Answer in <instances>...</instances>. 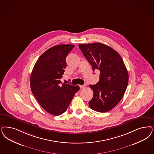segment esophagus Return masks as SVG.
Returning a JSON list of instances; mask_svg holds the SVG:
<instances>
[{
  "mask_svg": "<svg viewBox=\"0 0 154 154\" xmlns=\"http://www.w3.org/2000/svg\"><path fill=\"white\" fill-rule=\"evenodd\" d=\"M85 87H86V85H80V88L81 89H83V88H84Z\"/></svg>",
  "mask_w": 154,
  "mask_h": 154,
  "instance_id": "obj_1",
  "label": "esophagus"
}]
</instances>
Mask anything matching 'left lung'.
Returning <instances> with one entry per match:
<instances>
[{"label": "left lung", "mask_w": 154, "mask_h": 154, "mask_svg": "<svg viewBox=\"0 0 154 154\" xmlns=\"http://www.w3.org/2000/svg\"><path fill=\"white\" fill-rule=\"evenodd\" d=\"M79 47L93 70H100L99 82L89 86L94 94L89 105L96 112H109L120 102L127 89L126 67L119 54L105 44L95 42Z\"/></svg>", "instance_id": "1"}]
</instances>
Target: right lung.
I'll return each instance as SVG.
<instances>
[{
  "instance_id": "1",
  "label": "right lung",
  "mask_w": 154,
  "mask_h": 154,
  "mask_svg": "<svg viewBox=\"0 0 154 154\" xmlns=\"http://www.w3.org/2000/svg\"><path fill=\"white\" fill-rule=\"evenodd\" d=\"M74 45L60 44L48 49L39 57L30 78L33 95L47 112L57 116L66 112L79 86L62 84L66 57Z\"/></svg>"
}]
</instances>
